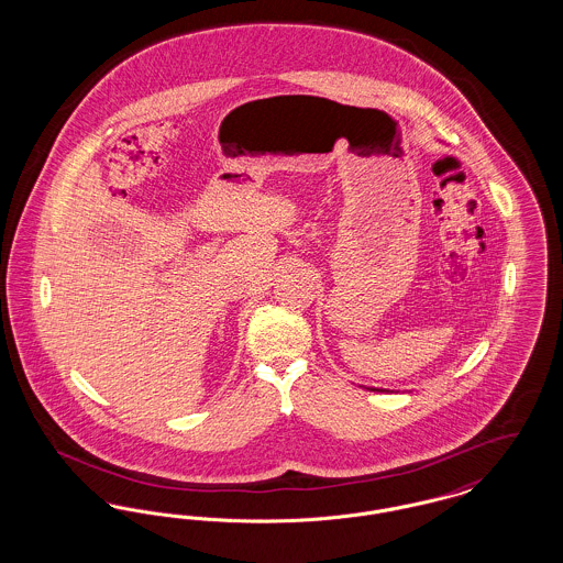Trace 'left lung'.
I'll return each instance as SVG.
<instances>
[{
  "label": "left lung",
  "instance_id": "left-lung-1",
  "mask_svg": "<svg viewBox=\"0 0 563 563\" xmlns=\"http://www.w3.org/2000/svg\"><path fill=\"white\" fill-rule=\"evenodd\" d=\"M363 388H367V390H377V393H382V390H386V393H395V390H388V388H374V386H363ZM399 393V390H397ZM405 393H411V390H405Z\"/></svg>",
  "mask_w": 563,
  "mask_h": 563
}]
</instances>
